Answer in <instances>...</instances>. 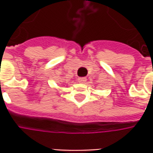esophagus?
Instances as JSON below:
<instances>
[{
  "label": "esophagus",
  "instance_id": "esophagus-1",
  "mask_svg": "<svg viewBox=\"0 0 153 153\" xmlns=\"http://www.w3.org/2000/svg\"><path fill=\"white\" fill-rule=\"evenodd\" d=\"M77 81H78V82H80V83H85L86 81H87V78L86 77H79L77 79Z\"/></svg>",
  "mask_w": 153,
  "mask_h": 153
}]
</instances>
